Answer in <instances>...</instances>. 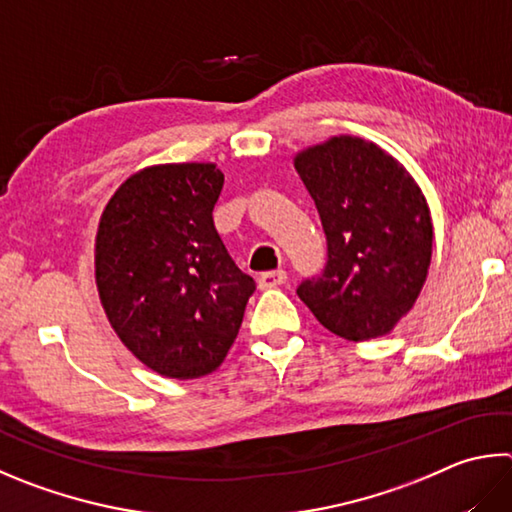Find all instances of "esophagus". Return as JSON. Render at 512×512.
<instances>
[{"label":"esophagus","instance_id":"1","mask_svg":"<svg viewBox=\"0 0 512 512\" xmlns=\"http://www.w3.org/2000/svg\"><path fill=\"white\" fill-rule=\"evenodd\" d=\"M286 282V271H282V268H277V271H268V273H262L257 277V284L259 288H275Z\"/></svg>","mask_w":512,"mask_h":512}]
</instances>
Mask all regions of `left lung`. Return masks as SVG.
I'll use <instances>...</instances> for the list:
<instances>
[{
    "instance_id": "obj_1",
    "label": "left lung",
    "mask_w": 512,
    "mask_h": 512,
    "mask_svg": "<svg viewBox=\"0 0 512 512\" xmlns=\"http://www.w3.org/2000/svg\"><path fill=\"white\" fill-rule=\"evenodd\" d=\"M295 170L327 235V266L297 295L340 338L385 336L414 306L430 268L423 192L394 156L356 136L300 152Z\"/></svg>"
}]
</instances>
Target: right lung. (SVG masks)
Instances as JSON below:
<instances>
[{
	"mask_svg": "<svg viewBox=\"0 0 512 512\" xmlns=\"http://www.w3.org/2000/svg\"><path fill=\"white\" fill-rule=\"evenodd\" d=\"M221 188L215 163L145 167L100 217V302L123 345L165 378L215 371L255 293L212 221Z\"/></svg>",
	"mask_w": 512,
	"mask_h": 512,
	"instance_id": "obj_1",
	"label": "right lung"
}]
</instances>
